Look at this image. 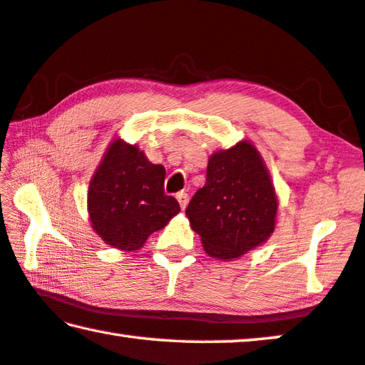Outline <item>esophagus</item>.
<instances>
[{
  "mask_svg": "<svg viewBox=\"0 0 365 365\" xmlns=\"http://www.w3.org/2000/svg\"><path fill=\"white\" fill-rule=\"evenodd\" d=\"M177 200H178V203H180V207H182V210H185V207H187V205H188L190 196H188V193L180 192V193H177Z\"/></svg>",
  "mask_w": 365,
  "mask_h": 365,
  "instance_id": "1",
  "label": "esophagus"
}]
</instances>
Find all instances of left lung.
I'll list each match as a JSON object with an SVG mask.
<instances>
[{
    "label": "left lung",
    "mask_w": 365,
    "mask_h": 365,
    "mask_svg": "<svg viewBox=\"0 0 365 365\" xmlns=\"http://www.w3.org/2000/svg\"><path fill=\"white\" fill-rule=\"evenodd\" d=\"M277 200L255 146L237 143L212 154L206 183L193 195L187 216L206 253L230 259L244 255L274 230Z\"/></svg>",
    "instance_id": "8db88e82"
}]
</instances>
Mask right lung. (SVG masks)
Listing matches in <instances>:
<instances>
[{
    "mask_svg": "<svg viewBox=\"0 0 365 365\" xmlns=\"http://www.w3.org/2000/svg\"><path fill=\"white\" fill-rule=\"evenodd\" d=\"M164 180V167L151 164L136 146L110 144L88 195L92 227L106 244L136 250L178 214L180 205L165 195Z\"/></svg>",
    "mask_w": 365,
    "mask_h": 365,
    "instance_id": "add662e5",
    "label": "right lung"
}]
</instances>
